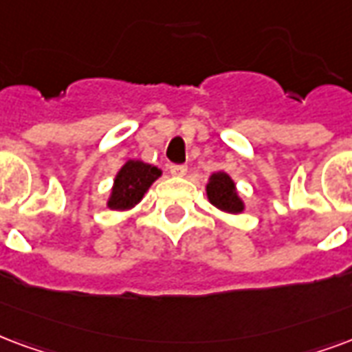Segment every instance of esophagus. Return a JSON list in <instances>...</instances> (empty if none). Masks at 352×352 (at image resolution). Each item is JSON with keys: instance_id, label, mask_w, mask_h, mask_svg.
Returning a JSON list of instances; mask_svg holds the SVG:
<instances>
[{"instance_id": "1", "label": "esophagus", "mask_w": 352, "mask_h": 352, "mask_svg": "<svg viewBox=\"0 0 352 352\" xmlns=\"http://www.w3.org/2000/svg\"><path fill=\"white\" fill-rule=\"evenodd\" d=\"M169 171H171V175L183 177L186 175V166H183V164H171V166H169Z\"/></svg>"}]
</instances>
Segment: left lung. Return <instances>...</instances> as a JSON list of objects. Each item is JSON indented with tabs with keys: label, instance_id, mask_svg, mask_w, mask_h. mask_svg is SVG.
<instances>
[{
	"label": "left lung",
	"instance_id": "obj_1",
	"mask_svg": "<svg viewBox=\"0 0 352 352\" xmlns=\"http://www.w3.org/2000/svg\"><path fill=\"white\" fill-rule=\"evenodd\" d=\"M207 192V199L210 205H214L216 209L228 212V214H241L246 209L244 199L236 190L235 181L231 179L229 173L226 171H214L209 177V183L205 186Z\"/></svg>",
	"mask_w": 352,
	"mask_h": 352
}]
</instances>
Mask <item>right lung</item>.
<instances>
[{"label":"right lung","mask_w":352,"mask_h":352,"mask_svg":"<svg viewBox=\"0 0 352 352\" xmlns=\"http://www.w3.org/2000/svg\"><path fill=\"white\" fill-rule=\"evenodd\" d=\"M158 177H162L160 168L143 160L130 158L116 173L106 207L111 210H121V212L134 209Z\"/></svg>","instance_id":"right-lung-1"}]
</instances>
